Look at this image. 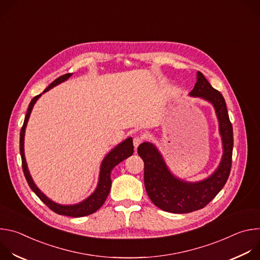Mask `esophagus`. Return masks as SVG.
Instances as JSON below:
<instances>
[{"label":"esophagus","mask_w":260,"mask_h":260,"mask_svg":"<svg viewBox=\"0 0 260 260\" xmlns=\"http://www.w3.org/2000/svg\"><path fill=\"white\" fill-rule=\"evenodd\" d=\"M143 141H144V139H143L142 137H139V136L135 137V138H134V140H133V143H134L135 148H138V146H139Z\"/></svg>","instance_id":"obj_1"}]
</instances>
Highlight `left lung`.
I'll return each instance as SVG.
<instances>
[{
  "instance_id": "left-lung-1",
  "label": "left lung",
  "mask_w": 260,
  "mask_h": 260,
  "mask_svg": "<svg viewBox=\"0 0 260 260\" xmlns=\"http://www.w3.org/2000/svg\"><path fill=\"white\" fill-rule=\"evenodd\" d=\"M189 95L202 98L213 105L219 122L223 154L211 176L200 182H187L171 173L152 143L144 142L138 147V154L144 161L147 194L156 207L170 213L185 214L206 207L223 188L232 169L234 135L223 95L212 87L201 72L197 74V83Z\"/></svg>"
}]
</instances>
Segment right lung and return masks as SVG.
I'll return each instance as SVG.
<instances>
[{
	"label": "right lung",
	"instance_id": "obj_1",
	"mask_svg": "<svg viewBox=\"0 0 260 260\" xmlns=\"http://www.w3.org/2000/svg\"><path fill=\"white\" fill-rule=\"evenodd\" d=\"M73 74V73H72ZM72 74H64V75L58 77L55 79L42 93L48 91L50 88L58 85L59 83L68 80ZM42 93L36 95L29 103L28 108H27V112L23 121V125L20 131V139H19V149H20V155H21V161H22V170L24 177L29 185L30 189L37 194L38 197L50 210L53 212L59 214V215H64V216H70V217H83L90 215L94 212H96L105 203L110 189H111V172L116 167L118 164H120L122 160L127 158L128 156L133 155L134 153V145H133V139L127 138L124 140L122 143L118 144L115 148H113L103 159L102 165H101V170H100V176H99V183L95 190L93 191L92 194H90L86 200L79 204L75 205H59L54 203L53 201L49 200L38 187L36 186V184L32 181L31 176L29 175L26 160L24 157V133H25V127L30 115V112L32 110L34 105L36 102L38 101V99L42 95Z\"/></svg>",
	"mask_w": 260,
	"mask_h": 260
}]
</instances>
